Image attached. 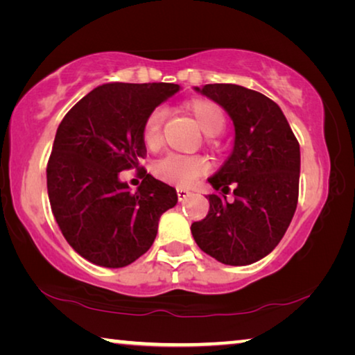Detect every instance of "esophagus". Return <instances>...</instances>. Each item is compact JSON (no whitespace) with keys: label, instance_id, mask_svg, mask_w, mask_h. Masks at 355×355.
I'll use <instances>...</instances> for the list:
<instances>
[{"label":"esophagus","instance_id":"34e87169","mask_svg":"<svg viewBox=\"0 0 355 355\" xmlns=\"http://www.w3.org/2000/svg\"><path fill=\"white\" fill-rule=\"evenodd\" d=\"M177 196H178V200L183 202V200H186L191 196V191L183 189V188H177Z\"/></svg>","mask_w":355,"mask_h":355}]
</instances>
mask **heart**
Returning a JSON list of instances; mask_svg holds the SVG:
<instances>
[{
  "label": "heart",
  "instance_id": "b5f03b06",
  "mask_svg": "<svg viewBox=\"0 0 355 355\" xmlns=\"http://www.w3.org/2000/svg\"><path fill=\"white\" fill-rule=\"evenodd\" d=\"M184 110L196 119L199 128L207 136L219 135L225 128L227 119L224 111L205 98L191 100L184 105ZM164 112L155 110L148 114L142 127V141L148 148H156L161 144V130H163ZM153 171L156 177L164 180L167 183L189 186L197 178L208 171V161L202 156H186V155H166L155 164Z\"/></svg>",
  "mask_w": 355,
  "mask_h": 355
}]
</instances>
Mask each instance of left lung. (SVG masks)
<instances>
[{
	"mask_svg": "<svg viewBox=\"0 0 355 355\" xmlns=\"http://www.w3.org/2000/svg\"><path fill=\"white\" fill-rule=\"evenodd\" d=\"M220 105L235 125V146L224 166L208 178L205 219L191 225L192 236L216 260L244 266L272 252L284 238L299 197L300 150L279 105L236 84L194 87ZM234 188L236 200L227 202Z\"/></svg>",
	"mask_w": 355,
	"mask_h": 355,
	"instance_id": "left-lung-1",
	"label": "left lung"
}]
</instances>
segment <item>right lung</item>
I'll use <instances>...</instances> for the list:
<instances>
[{"label": "right lung", "mask_w": 355, "mask_h": 355, "mask_svg": "<svg viewBox=\"0 0 355 355\" xmlns=\"http://www.w3.org/2000/svg\"><path fill=\"white\" fill-rule=\"evenodd\" d=\"M180 91L172 83H107L59 123L46 166L51 211L67 243L87 261L123 268L152 248L177 191L147 171L136 192L119 172L139 169L148 114Z\"/></svg>", "instance_id": "add662e5"}]
</instances>
